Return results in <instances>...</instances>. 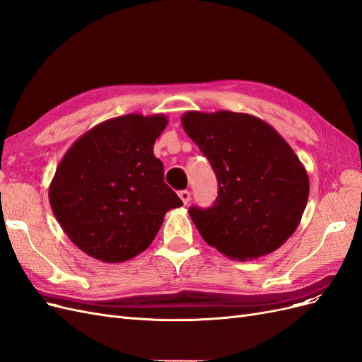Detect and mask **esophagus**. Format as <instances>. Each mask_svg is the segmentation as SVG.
<instances>
[{"instance_id":"1","label":"esophagus","mask_w":362,"mask_h":362,"mask_svg":"<svg viewBox=\"0 0 362 362\" xmlns=\"http://www.w3.org/2000/svg\"><path fill=\"white\" fill-rule=\"evenodd\" d=\"M178 196H180V199L182 201V204L185 205V204H189V201H190V192H187V190H181L180 193H178Z\"/></svg>"}]
</instances>
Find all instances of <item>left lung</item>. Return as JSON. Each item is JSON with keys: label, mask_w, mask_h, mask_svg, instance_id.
<instances>
[{"label": "left lung", "mask_w": 362, "mask_h": 362, "mask_svg": "<svg viewBox=\"0 0 362 362\" xmlns=\"http://www.w3.org/2000/svg\"><path fill=\"white\" fill-rule=\"evenodd\" d=\"M181 124L210 161L218 194L189 214L205 242L246 261L281 247L299 226L310 180L299 157L264 120L234 112H187Z\"/></svg>", "instance_id": "1"}]
</instances>
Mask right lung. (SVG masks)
Instances as JSON below:
<instances>
[{"instance_id": "right-lung-1", "label": "right lung", "mask_w": 362, "mask_h": 362, "mask_svg": "<svg viewBox=\"0 0 362 362\" xmlns=\"http://www.w3.org/2000/svg\"><path fill=\"white\" fill-rule=\"evenodd\" d=\"M164 115L131 113L83 134L62 158L49 204L71 242L104 262H124L156 238L166 214L182 205L164 182L154 144Z\"/></svg>"}]
</instances>
